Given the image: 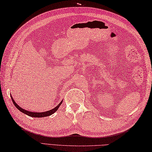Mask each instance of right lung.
Returning <instances> with one entry per match:
<instances>
[{
	"mask_svg": "<svg viewBox=\"0 0 152 152\" xmlns=\"http://www.w3.org/2000/svg\"><path fill=\"white\" fill-rule=\"evenodd\" d=\"M11 98H12L13 103H14L15 107L17 108L19 111H21L22 113L27 114L28 116H31V117H34V118H43V117H46V116H49L51 114H53L55 112H56L58 108H59L60 105L62 104V102H63V101H61L59 104L56 106V108H53L52 110H50L44 112H33L25 110V109L21 108L20 106H19L18 104H17V103H15V102L14 101V100L13 99V98L12 97H11Z\"/></svg>",
	"mask_w": 152,
	"mask_h": 152,
	"instance_id": "1",
	"label": "right lung"
}]
</instances>
